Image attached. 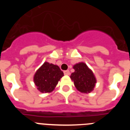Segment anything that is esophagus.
<instances>
[{
    "instance_id": "1",
    "label": "esophagus",
    "mask_w": 130,
    "mask_h": 130,
    "mask_svg": "<svg viewBox=\"0 0 130 130\" xmlns=\"http://www.w3.org/2000/svg\"><path fill=\"white\" fill-rule=\"evenodd\" d=\"M64 75H69L70 74V71L69 70L64 71Z\"/></svg>"
}]
</instances>
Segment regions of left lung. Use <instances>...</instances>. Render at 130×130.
I'll return each mask as SVG.
<instances>
[{
    "label": "left lung",
    "mask_w": 130,
    "mask_h": 130,
    "mask_svg": "<svg viewBox=\"0 0 130 130\" xmlns=\"http://www.w3.org/2000/svg\"><path fill=\"white\" fill-rule=\"evenodd\" d=\"M75 72L71 74L70 78L79 91L83 93H89L94 89L96 83L94 73L83 62L73 66Z\"/></svg>",
    "instance_id": "obj_1"
}]
</instances>
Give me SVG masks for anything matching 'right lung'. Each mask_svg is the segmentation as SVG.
I'll return each instance as SVG.
<instances>
[{
    "label": "right lung",
    "instance_id": "obj_1",
    "mask_svg": "<svg viewBox=\"0 0 130 130\" xmlns=\"http://www.w3.org/2000/svg\"><path fill=\"white\" fill-rule=\"evenodd\" d=\"M62 76L64 73L58 66L45 62L36 72L34 81L41 92H51Z\"/></svg>",
    "mask_w": 130,
    "mask_h": 130
}]
</instances>
